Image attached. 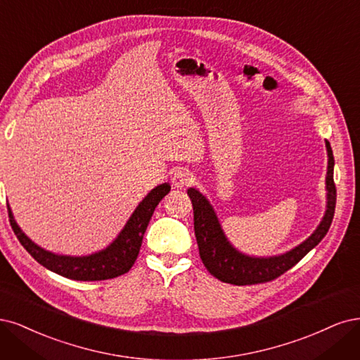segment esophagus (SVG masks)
<instances>
[{"label": "esophagus", "mask_w": 360, "mask_h": 360, "mask_svg": "<svg viewBox=\"0 0 360 360\" xmlns=\"http://www.w3.org/2000/svg\"><path fill=\"white\" fill-rule=\"evenodd\" d=\"M191 179H193L191 173L185 169H178L173 172V175H172V184L175 185L176 188H182V187H185V185H188L191 182Z\"/></svg>", "instance_id": "esophagus-1"}]
</instances>
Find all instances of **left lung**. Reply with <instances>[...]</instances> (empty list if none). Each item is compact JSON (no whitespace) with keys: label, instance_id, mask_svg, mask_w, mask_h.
<instances>
[{"label":"left lung","instance_id":"obj_1","mask_svg":"<svg viewBox=\"0 0 360 360\" xmlns=\"http://www.w3.org/2000/svg\"><path fill=\"white\" fill-rule=\"evenodd\" d=\"M328 149V173H326V190H328V205L326 212L321 223L307 240L295 247L281 256L274 257H250L247 254L239 252L227 240L224 231L219 226L215 211L206 197L190 188L187 193L193 203L194 211V233L197 245H199L200 259L205 268L211 275L218 278L219 281L235 284V285H251L275 280L288 269L302 260L307 254L319 245V242L326 236L332 224L335 205H336V188L333 182V154L330 143L326 141Z\"/></svg>","mask_w":360,"mask_h":360}]
</instances>
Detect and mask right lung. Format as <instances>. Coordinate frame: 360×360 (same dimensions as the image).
<instances>
[{"label":"right lung","instance_id":"1","mask_svg":"<svg viewBox=\"0 0 360 360\" xmlns=\"http://www.w3.org/2000/svg\"><path fill=\"white\" fill-rule=\"evenodd\" d=\"M169 191V184H161L155 187L139 203L136 211L133 212L129 221H127L125 227L121 230L118 238L108 248L82 257L58 256V254L43 250L20 230V227L15 221L10 207H7L11 229H13L22 247L41 266H44L46 269L76 281H103L110 280V278H117L131 269V266L139 256V251H141L142 239L149 224V219L153 217L160 200Z\"/></svg>","mask_w":360,"mask_h":360}]
</instances>
